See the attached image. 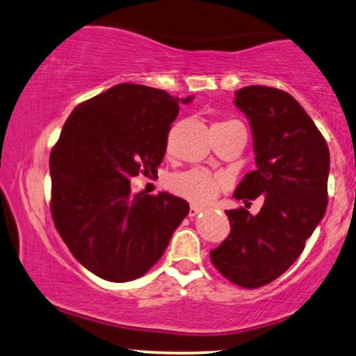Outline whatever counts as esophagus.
Listing matches in <instances>:
<instances>
[{
    "instance_id": "obj_1",
    "label": "esophagus",
    "mask_w": 356,
    "mask_h": 356,
    "mask_svg": "<svg viewBox=\"0 0 356 356\" xmlns=\"http://www.w3.org/2000/svg\"><path fill=\"white\" fill-rule=\"evenodd\" d=\"M200 211H202V208H200V207H195V204H192V207H190L188 216H190V218H195Z\"/></svg>"
}]
</instances>
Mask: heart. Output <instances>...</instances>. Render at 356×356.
Listing matches in <instances>:
<instances>
[{
	"label": "heart",
	"mask_w": 356,
	"mask_h": 356,
	"mask_svg": "<svg viewBox=\"0 0 356 356\" xmlns=\"http://www.w3.org/2000/svg\"><path fill=\"white\" fill-rule=\"evenodd\" d=\"M221 124V122H219ZM171 190L188 202L207 204L218 197L221 190V180L204 169H190L179 172L171 179Z\"/></svg>",
	"instance_id": "obj_1"
}]
</instances>
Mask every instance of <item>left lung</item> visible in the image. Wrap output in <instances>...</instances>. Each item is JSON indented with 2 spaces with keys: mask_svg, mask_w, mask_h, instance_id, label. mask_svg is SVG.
<instances>
[{
  "mask_svg": "<svg viewBox=\"0 0 356 356\" xmlns=\"http://www.w3.org/2000/svg\"><path fill=\"white\" fill-rule=\"evenodd\" d=\"M235 104L253 130L257 171L234 197H264L258 214L226 211L230 234L211 250V263L243 289L263 287L292 266L327 207L329 148L323 134L292 95L264 85L235 92Z\"/></svg>",
  "mask_w": 356,
  "mask_h": 356,
  "instance_id": "obj_1",
  "label": "left lung"
}]
</instances>
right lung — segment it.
I'll return each instance as SVG.
<instances>
[{
	"label": "right lung",
	"mask_w": 356,
	"mask_h": 356,
	"mask_svg": "<svg viewBox=\"0 0 356 356\" xmlns=\"http://www.w3.org/2000/svg\"><path fill=\"white\" fill-rule=\"evenodd\" d=\"M177 114L179 98L164 90L119 83L80 103L64 124L49 154V208L64 243L95 276L142 277L188 214L171 193L130 190L140 172H158Z\"/></svg>",
	"instance_id": "right-lung-1"
}]
</instances>
